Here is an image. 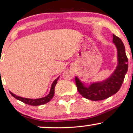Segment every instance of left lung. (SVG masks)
I'll use <instances>...</instances> for the list:
<instances>
[{
    "instance_id": "left-lung-1",
    "label": "left lung",
    "mask_w": 133,
    "mask_h": 133,
    "mask_svg": "<svg viewBox=\"0 0 133 133\" xmlns=\"http://www.w3.org/2000/svg\"><path fill=\"white\" fill-rule=\"evenodd\" d=\"M113 42L117 47L118 63L110 76L102 81L91 82L89 84L75 76L78 91L86 99L94 101L106 99L116 94L122 86L128 69V60L122 41L113 34Z\"/></svg>"
}]
</instances>
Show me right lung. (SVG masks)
I'll use <instances>...</instances> for the list:
<instances>
[{"label": "right lung", "instance_id": "1", "mask_svg": "<svg viewBox=\"0 0 133 133\" xmlns=\"http://www.w3.org/2000/svg\"><path fill=\"white\" fill-rule=\"evenodd\" d=\"M60 77V76H59ZM59 77L57 78L56 79H55L53 83L50 87V92L46 96L43 97L39 98V99H29V98H25V97H19L18 96H16V94H14V93L11 92V91H10V93L18 101H20L23 102L29 105H33V106H37V105H43L46 104V103L49 102V101L51 100L54 96V93H55V87L56 86L57 81L59 79Z\"/></svg>", "mask_w": 133, "mask_h": 133}]
</instances>
